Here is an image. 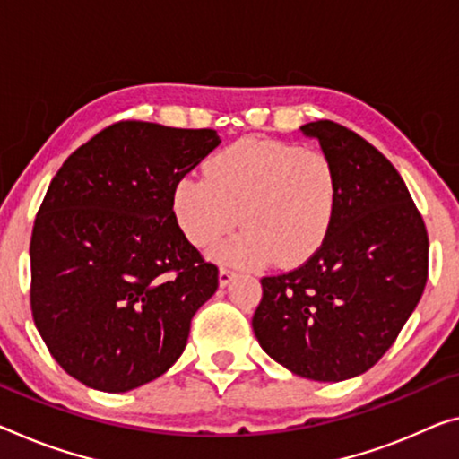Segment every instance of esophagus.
Wrapping results in <instances>:
<instances>
[{"instance_id":"1","label":"esophagus","mask_w":459,"mask_h":459,"mask_svg":"<svg viewBox=\"0 0 459 459\" xmlns=\"http://www.w3.org/2000/svg\"><path fill=\"white\" fill-rule=\"evenodd\" d=\"M234 271H231V269H228V266H221V269H220V285L221 287H225V285H230V281L231 279H234Z\"/></svg>"}]
</instances>
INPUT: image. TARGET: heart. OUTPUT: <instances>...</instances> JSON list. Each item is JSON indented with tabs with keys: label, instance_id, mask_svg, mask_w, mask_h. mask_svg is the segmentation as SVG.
<instances>
[{
	"label": "heart",
	"instance_id": "heart-1",
	"mask_svg": "<svg viewBox=\"0 0 459 459\" xmlns=\"http://www.w3.org/2000/svg\"><path fill=\"white\" fill-rule=\"evenodd\" d=\"M338 196L341 178L324 152L244 139L207 161V180L186 176L178 182L174 211L186 238L203 248L239 220L244 230L215 250L221 260L295 264L326 239Z\"/></svg>",
	"mask_w": 459,
	"mask_h": 459
}]
</instances>
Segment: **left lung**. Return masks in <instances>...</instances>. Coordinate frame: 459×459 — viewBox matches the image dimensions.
Returning a JSON list of instances; mask_svg holds the SVG:
<instances>
[{
	"instance_id": "left-lung-1",
	"label": "left lung",
	"mask_w": 459,
	"mask_h": 459,
	"mask_svg": "<svg viewBox=\"0 0 459 459\" xmlns=\"http://www.w3.org/2000/svg\"><path fill=\"white\" fill-rule=\"evenodd\" d=\"M301 131L334 161L338 207L306 263L260 279L252 328L295 376L342 382L371 369L411 318L429 277V236L404 180L376 147L333 121Z\"/></svg>"
}]
</instances>
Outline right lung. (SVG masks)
<instances>
[{
	"mask_svg": "<svg viewBox=\"0 0 459 459\" xmlns=\"http://www.w3.org/2000/svg\"><path fill=\"white\" fill-rule=\"evenodd\" d=\"M221 139L213 129L118 121L55 174L30 239V309L48 352L102 392L160 377L220 271L174 213L178 182Z\"/></svg>",
	"mask_w": 459,
	"mask_h": 459,
	"instance_id": "1",
	"label": "right lung"
}]
</instances>
